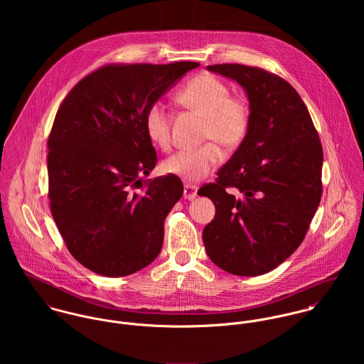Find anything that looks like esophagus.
Here are the masks:
<instances>
[{
  "label": "esophagus",
  "mask_w": 364,
  "mask_h": 364,
  "mask_svg": "<svg viewBox=\"0 0 364 364\" xmlns=\"http://www.w3.org/2000/svg\"><path fill=\"white\" fill-rule=\"evenodd\" d=\"M198 196V188L193 185H185L183 188V198L186 200H193Z\"/></svg>",
  "instance_id": "1"
}]
</instances>
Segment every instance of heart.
I'll return each instance as SVG.
<instances>
[{"label": "heart", "mask_w": 364, "mask_h": 364, "mask_svg": "<svg viewBox=\"0 0 364 364\" xmlns=\"http://www.w3.org/2000/svg\"><path fill=\"white\" fill-rule=\"evenodd\" d=\"M176 101L205 116V139L214 141L199 149L176 151L162 162V168L185 182H198L221 162L219 144L225 150H234L242 143L250 130L251 110L242 100L230 98L228 87L210 74L189 81L178 92ZM146 133L158 149L166 151L171 147V113L165 105L156 102L149 107Z\"/></svg>", "instance_id": "1"}]
</instances>
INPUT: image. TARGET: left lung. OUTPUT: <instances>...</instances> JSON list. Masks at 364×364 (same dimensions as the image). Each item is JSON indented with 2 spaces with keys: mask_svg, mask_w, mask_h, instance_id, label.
<instances>
[{
  "mask_svg": "<svg viewBox=\"0 0 364 364\" xmlns=\"http://www.w3.org/2000/svg\"><path fill=\"white\" fill-rule=\"evenodd\" d=\"M247 94L250 130L199 189L215 206L203 230L208 258L235 276H260L303 242L318 208L322 147L307 106L283 78L242 64L208 65Z\"/></svg>",
  "mask_w": 364,
  "mask_h": 364,
  "instance_id": "8db88e82",
  "label": "left lung"
}]
</instances>
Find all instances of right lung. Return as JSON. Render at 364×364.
Here are the masks:
<instances>
[{
  "instance_id": "obj_1",
  "label": "right lung",
  "mask_w": 364,
  "mask_h": 364,
  "mask_svg": "<svg viewBox=\"0 0 364 364\" xmlns=\"http://www.w3.org/2000/svg\"><path fill=\"white\" fill-rule=\"evenodd\" d=\"M199 65H105L57 110L48 144L50 208L70 254L87 269L120 277L158 257L183 185L175 175L143 182L156 164L146 113Z\"/></svg>"
}]
</instances>
